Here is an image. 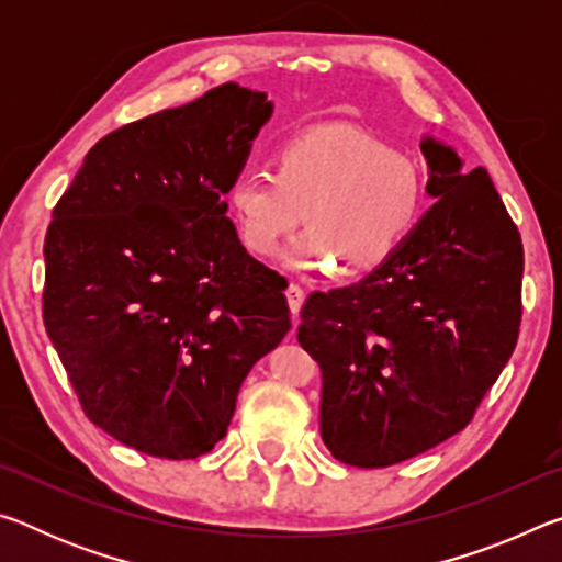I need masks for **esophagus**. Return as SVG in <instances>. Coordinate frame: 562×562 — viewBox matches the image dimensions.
I'll return each instance as SVG.
<instances>
[{
  "instance_id": "34e87169",
  "label": "esophagus",
  "mask_w": 562,
  "mask_h": 562,
  "mask_svg": "<svg viewBox=\"0 0 562 562\" xmlns=\"http://www.w3.org/2000/svg\"><path fill=\"white\" fill-rule=\"evenodd\" d=\"M302 302H304V290L300 288V284H290V288H288V304H290V312L294 317L300 315Z\"/></svg>"
}]
</instances>
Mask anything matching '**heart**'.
I'll list each match as a JSON object with an SVG mask.
<instances>
[{"label": "heart", "mask_w": 562, "mask_h": 562, "mask_svg": "<svg viewBox=\"0 0 562 562\" xmlns=\"http://www.w3.org/2000/svg\"><path fill=\"white\" fill-rule=\"evenodd\" d=\"M426 183L412 158L351 126L304 131L278 148L274 173L245 168L231 186L243 243L274 255L300 217L284 260L297 270L357 274L392 258L424 213Z\"/></svg>", "instance_id": "heart-1"}]
</instances>
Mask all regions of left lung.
<instances>
[{
    "label": "left lung",
    "instance_id": "8db88e82",
    "mask_svg": "<svg viewBox=\"0 0 562 562\" xmlns=\"http://www.w3.org/2000/svg\"><path fill=\"white\" fill-rule=\"evenodd\" d=\"M436 203L374 272L312 292L297 339L322 369L319 431L337 461L384 469L469 426L520 329L522 245L486 168L426 136Z\"/></svg>",
    "mask_w": 562,
    "mask_h": 562
}]
</instances>
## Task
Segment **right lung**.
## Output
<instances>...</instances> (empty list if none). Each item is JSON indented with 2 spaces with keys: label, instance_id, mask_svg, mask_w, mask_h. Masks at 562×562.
<instances>
[{
  "label": "right lung",
  "instance_id": "obj_1",
  "mask_svg": "<svg viewBox=\"0 0 562 562\" xmlns=\"http://www.w3.org/2000/svg\"><path fill=\"white\" fill-rule=\"evenodd\" d=\"M272 116L227 81L93 146L44 240V327L83 414L158 459L223 439L255 361L288 335V280L245 250L223 195Z\"/></svg>",
  "mask_w": 562,
  "mask_h": 562
}]
</instances>
